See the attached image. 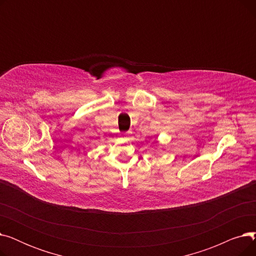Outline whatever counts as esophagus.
<instances>
[{"mask_svg": "<svg viewBox=\"0 0 256 256\" xmlns=\"http://www.w3.org/2000/svg\"><path fill=\"white\" fill-rule=\"evenodd\" d=\"M124 136L126 138V137H128V132H124Z\"/></svg>", "mask_w": 256, "mask_h": 256, "instance_id": "esophagus-1", "label": "esophagus"}]
</instances>
